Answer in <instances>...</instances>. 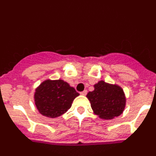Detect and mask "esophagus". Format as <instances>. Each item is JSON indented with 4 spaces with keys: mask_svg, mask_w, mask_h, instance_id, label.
<instances>
[{
    "mask_svg": "<svg viewBox=\"0 0 156 156\" xmlns=\"http://www.w3.org/2000/svg\"><path fill=\"white\" fill-rule=\"evenodd\" d=\"M87 93V90H84L83 91L80 92V94L81 95H86Z\"/></svg>",
    "mask_w": 156,
    "mask_h": 156,
    "instance_id": "esophagus-1",
    "label": "esophagus"
}]
</instances>
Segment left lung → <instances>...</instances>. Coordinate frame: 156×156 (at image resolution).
<instances>
[{
    "mask_svg": "<svg viewBox=\"0 0 156 156\" xmlns=\"http://www.w3.org/2000/svg\"><path fill=\"white\" fill-rule=\"evenodd\" d=\"M94 90L87 94L94 114L101 119H111L120 115L126 106L123 90L116 84L101 80L94 86Z\"/></svg>",
    "mask_w": 156,
    "mask_h": 156,
    "instance_id": "8db88e82",
    "label": "left lung"
}]
</instances>
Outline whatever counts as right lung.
Segmentation results:
<instances>
[{
    "label": "right lung",
    "mask_w": 156,
    "mask_h": 156,
    "mask_svg": "<svg viewBox=\"0 0 156 156\" xmlns=\"http://www.w3.org/2000/svg\"><path fill=\"white\" fill-rule=\"evenodd\" d=\"M79 95L62 80H46L36 88L34 101L40 113L49 118H56L68 111Z\"/></svg>",
    "instance_id": "1"
}]
</instances>
